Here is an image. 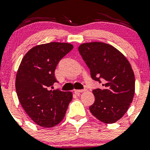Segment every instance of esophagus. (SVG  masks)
I'll return each instance as SVG.
<instances>
[{
  "mask_svg": "<svg viewBox=\"0 0 150 150\" xmlns=\"http://www.w3.org/2000/svg\"><path fill=\"white\" fill-rule=\"evenodd\" d=\"M86 91V89H76V90H75V93L76 94H80L81 92H83Z\"/></svg>",
  "mask_w": 150,
  "mask_h": 150,
  "instance_id": "obj_1",
  "label": "esophagus"
}]
</instances>
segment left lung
Listing matches in <instances>:
<instances>
[{
  "instance_id": "obj_1",
  "label": "left lung",
  "mask_w": 150,
  "mask_h": 150,
  "mask_svg": "<svg viewBox=\"0 0 150 150\" xmlns=\"http://www.w3.org/2000/svg\"><path fill=\"white\" fill-rule=\"evenodd\" d=\"M78 51L92 80L103 86L92 89L95 100L89 111L103 123H115L128 109L135 94V75L130 63L116 48L105 43L82 44Z\"/></svg>"
}]
</instances>
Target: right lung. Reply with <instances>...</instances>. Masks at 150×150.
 I'll list each match as a JSON object with an SVG mask.
<instances>
[{
  "mask_svg": "<svg viewBox=\"0 0 150 150\" xmlns=\"http://www.w3.org/2000/svg\"><path fill=\"white\" fill-rule=\"evenodd\" d=\"M73 48L68 43L51 42L33 47L22 58L15 80L17 94L27 114L40 126L58 124L73 99L70 92L51 89L58 82L56 66Z\"/></svg>",
  "mask_w": 150,
  "mask_h": 150,
  "instance_id": "add662e5",
  "label": "right lung"
}]
</instances>
